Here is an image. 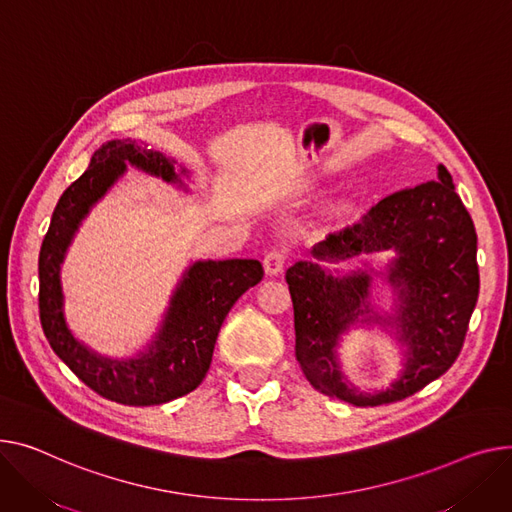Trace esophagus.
Instances as JSON below:
<instances>
[{"label":"esophagus","instance_id":"obj_1","mask_svg":"<svg viewBox=\"0 0 512 512\" xmlns=\"http://www.w3.org/2000/svg\"><path fill=\"white\" fill-rule=\"evenodd\" d=\"M286 265V251L284 249H269L263 257V269L267 276H278Z\"/></svg>","mask_w":512,"mask_h":512}]
</instances>
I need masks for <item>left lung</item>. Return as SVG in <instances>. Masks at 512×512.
<instances>
[{
	"instance_id": "left-lung-1",
	"label": "left lung",
	"mask_w": 512,
	"mask_h": 512,
	"mask_svg": "<svg viewBox=\"0 0 512 512\" xmlns=\"http://www.w3.org/2000/svg\"><path fill=\"white\" fill-rule=\"evenodd\" d=\"M394 253L373 269L362 254ZM317 261L286 271L294 304L296 360L317 391L358 407L401 401L445 374L457 360L478 302V234L455 193L449 170L436 181L381 199L354 226L329 234L311 249ZM360 258L348 272L320 261ZM374 277L385 279L394 304L385 312L371 300ZM379 326L400 348L402 370L387 390L360 392L345 377L338 348L350 330Z\"/></svg>"
}]
</instances>
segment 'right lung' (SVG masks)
Returning a JSON list of instances; mask_svg holds the SVG:
<instances>
[{
	"mask_svg": "<svg viewBox=\"0 0 512 512\" xmlns=\"http://www.w3.org/2000/svg\"><path fill=\"white\" fill-rule=\"evenodd\" d=\"M127 166L189 191V170L140 140H111L90 158L84 175L59 197L39 255L41 325L53 352L98 395L123 405H160L199 387L212 364L220 327L249 288L261 282L257 259L193 261L170 294L150 342L131 356H105L74 335L65 317L61 267L96 203Z\"/></svg>",
	"mask_w": 512,
	"mask_h": 512,
	"instance_id": "add662e5",
	"label": "right lung"
}]
</instances>
